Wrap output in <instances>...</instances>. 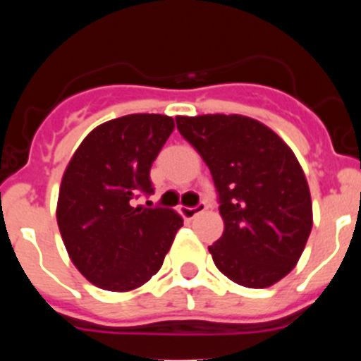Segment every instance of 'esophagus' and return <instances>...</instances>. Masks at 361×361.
Wrapping results in <instances>:
<instances>
[{
	"label": "esophagus",
	"instance_id": "esophagus-1",
	"mask_svg": "<svg viewBox=\"0 0 361 361\" xmlns=\"http://www.w3.org/2000/svg\"><path fill=\"white\" fill-rule=\"evenodd\" d=\"M206 204L204 202H199L197 206L194 207H181V214H183V218H187V220H192V218L197 216L199 213H202V211H206Z\"/></svg>",
	"mask_w": 361,
	"mask_h": 361
}]
</instances>
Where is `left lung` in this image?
Wrapping results in <instances>:
<instances>
[{
  "label": "left lung",
  "instance_id": "obj_1",
  "mask_svg": "<svg viewBox=\"0 0 361 361\" xmlns=\"http://www.w3.org/2000/svg\"><path fill=\"white\" fill-rule=\"evenodd\" d=\"M181 136L209 167L225 231L209 246L221 274L267 288L295 267L312 228L304 171L288 145L243 115L176 116Z\"/></svg>",
  "mask_w": 361,
  "mask_h": 361
}]
</instances>
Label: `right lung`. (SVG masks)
Here are the masks:
<instances>
[{"mask_svg":"<svg viewBox=\"0 0 361 361\" xmlns=\"http://www.w3.org/2000/svg\"><path fill=\"white\" fill-rule=\"evenodd\" d=\"M173 129L171 116L155 113L104 122L64 171L57 225L71 262L99 288L129 292L145 285L183 225L173 209L133 206L141 194H154L152 164Z\"/></svg>","mask_w":361,"mask_h":361,"instance_id":"1","label":"right lung"}]
</instances>
